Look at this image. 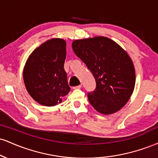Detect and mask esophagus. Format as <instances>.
Returning a JSON list of instances; mask_svg holds the SVG:
<instances>
[{
	"mask_svg": "<svg viewBox=\"0 0 158 158\" xmlns=\"http://www.w3.org/2000/svg\"><path fill=\"white\" fill-rule=\"evenodd\" d=\"M81 88V85H78V86H75V87H73V89H80V88Z\"/></svg>",
	"mask_w": 158,
	"mask_h": 158,
	"instance_id": "obj_1",
	"label": "esophagus"
}]
</instances>
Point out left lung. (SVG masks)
<instances>
[{
    "instance_id": "8db88e82",
    "label": "left lung",
    "mask_w": 158,
    "mask_h": 158,
    "mask_svg": "<svg viewBox=\"0 0 158 158\" xmlns=\"http://www.w3.org/2000/svg\"><path fill=\"white\" fill-rule=\"evenodd\" d=\"M73 52L93 73L97 88L88 94L99 113H116L128 102L135 86V69L120 45L104 36L74 40Z\"/></svg>"
}]
</instances>
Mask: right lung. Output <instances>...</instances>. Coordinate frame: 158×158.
Returning a JSON list of instances; mask_svg holds the SVG:
<instances>
[{
    "label": "right lung",
    "mask_w": 158,
    "mask_h": 158,
    "mask_svg": "<svg viewBox=\"0 0 158 158\" xmlns=\"http://www.w3.org/2000/svg\"><path fill=\"white\" fill-rule=\"evenodd\" d=\"M65 58L66 41L53 38L35 48L27 59L23 82L29 94L41 106H55L70 91Z\"/></svg>",
    "instance_id": "right-lung-1"
}]
</instances>
